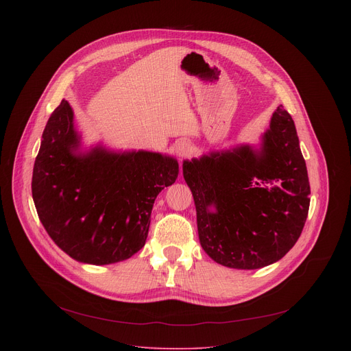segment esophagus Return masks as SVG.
<instances>
[{
	"label": "esophagus",
	"mask_w": 351,
	"mask_h": 351,
	"mask_svg": "<svg viewBox=\"0 0 351 351\" xmlns=\"http://www.w3.org/2000/svg\"><path fill=\"white\" fill-rule=\"evenodd\" d=\"M191 151V143L186 139H180L175 143V152L178 156H185Z\"/></svg>",
	"instance_id": "1"
}]
</instances>
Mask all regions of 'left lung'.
I'll return each instance as SVG.
<instances>
[{
    "label": "left lung",
    "instance_id": "left-lung-1",
    "mask_svg": "<svg viewBox=\"0 0 351 351\" xmlns=\"http://www.w3.org/2000/svg\"><path fill=\"white\" fill-rule=\"evenodd\" d=\"M199 241L209 257L232 269L280 261L302 234L310 183L296 126L278 106L261 149L249 145L183 162Z\"/></svg>",
    "mask_w": 351,
    "mask_h": 351
}]
</instances>
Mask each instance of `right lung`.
<instances>
[{
    "label": "right lung",
    "instance_id": "obj_1",
    "mask_svg": "<svg viewBox=\"0 0 351 351\" xmlns=\"http://www.w3.org/2000/svg\"><path fill=\"white\" fill-rule=\"evenodd\" d=\"M73 112L62 99L51 114L32 172V199L47 233L72 259L110 265L145 246L155 199L179 165L156 152H78Z\"/></svg>",
    "mask_w": 351,
    "mask_h": 351
}]
</instances>
